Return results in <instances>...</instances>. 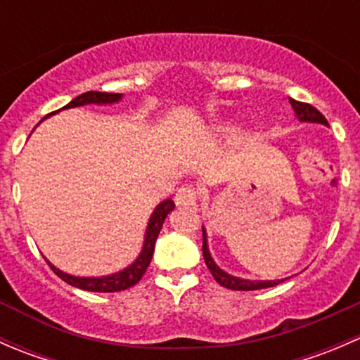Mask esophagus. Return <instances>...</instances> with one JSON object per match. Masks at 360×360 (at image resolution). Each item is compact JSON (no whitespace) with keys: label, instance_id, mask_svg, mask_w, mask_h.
Masks as SVG:
<instances>
[{"label":"esophagus","instance_id":"esophagus-1","mask_svg":"<svg viewBox=\"0 0 360 360\" xmlns=\"http://www.w3.org/2000/svg\"><path fill=\"white\" fill-rule=\"evenodd\" d=\"M176 203L179 207H195L198 202V191L197 188L186 184V186H181L176 193Z\"/></svg>","mask_w":360,"mask_h":360}]
</instances>
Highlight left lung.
<instances>
[{
  "instance_id": "1",
  "label": "left lung",
  "mask_w": 360,
  "mask_h": 360,
  "mask_svg": "<svg viewBox=\"0 0 360 360\" xmlns=\"http://www.w3.org/2000/svg\"><path fill=\"white\" fill-rule=\"evenodd\" d=\"M289 103H291L292 110L296 111L297 118H300L301 122H315V123H324V125H329L328 120H326V116L322 115V112L319 111L317 108L311 106V104L300 103V101H294V99H289ZM202 250H203V259H205V264H207V268L210 270V274H212L214 281H216L217 284L223 285V288H226V289H233V291H256V289L274 288V285H278L281 282H284V281H264V282L242 281V278L231 277V275L224 274V271L221 270V268L217 266L216 263H214L212 257H210L209 249H207L205 231H203Z\"/></svg>"
}]
</instances>
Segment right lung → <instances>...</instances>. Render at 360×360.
<instances>
[{
  "instance_id": "right-lung-1",
  "label": "right lung",
  "mask_w": 360,
  "mask_h": 360,
  "mask_svg": "<svg viewBox=\"0 0 360 360\" xmlns=\"http://www.w3.org/2000/svg\"><path fill=\"white\" fill-rule=\"evenodd\" d=\"M122 99V94H108V92H85L82 96H78L76 99H72L71 103L66 104L63 110H68V108H78L85 106V104H111L116 103V101ZM174 202L165 200L155 209L153 216H151L150 223H148L146 230V238H144L143 250H141L139 257L136 259V263L130 264L129 268H125L123 271L115 275H108V277H99V278H85V277H72V275L64 274V271L57 270L56 266L49 263V266L52 268L53 274L59 278H63L64 282H68L72 288L83 289V291H92V292H118L125 291V289L132 288L137 282L143 278V275L146 274L148 266L151 263V257H153L155 250V242H157V237L162 230V224L165 221L167 214L170 210H174Z\"/></svg>"
}]
</instances>
